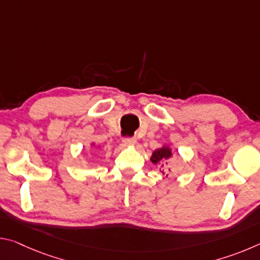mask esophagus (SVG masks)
<instances>
[{"mask_svg":"<svg viewBox=\"0 0 260 260\" xmlns=\"http://www.w3.org/2000/svg\"><path fill=\"white\" fill-rule=\"evenodd\" d=\"M122 143H124V146H135L136 140L134 138H125L122 140Z\"/></svg>","mask_w":260,"mask_h":260,"instance_id":"esophagus-1","label":"esophagus"}]
</instances>
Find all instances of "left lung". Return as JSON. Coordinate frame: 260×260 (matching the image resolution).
I'll return each instance as SVG.
<instances>
[{
	"instance_id": "8db88e82",
	"label": "left lung",
	"mask_w": 260,
	"mask_h": 260,
	"mask_svg": "<svg viewBox=\"0 0 260 260\" xmlns=\"http://www.w3.org/2000/svg\"><path fill=\"white\" fill-rule=\"evenodd\" d=\"M172 150H171L170 147L164 146L159 149H157L152 152V156L150 158V160L153 162V164H162L161 167H164V165H167V162L172 158ZM161 173L164 174V170L161 171Z\"/></svg>"
}]
</instances>
